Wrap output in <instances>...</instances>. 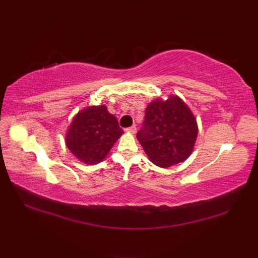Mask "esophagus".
I'll return each mask as SVG.
<instances>
[{
	"mask_svg": "<svg viewBox=\"0 0 258 258\" xmlns=\"http://www.w3.org/2000/svg\"><path fill=\"white\" fill-rule=\"evenodd\" d=\"M126 132H128V133H131V134H135V132H136V126L133 125V126H131V127L126 128Z\"/></svg>",
	"mask_w": 258,
	"mask_h": 258,
	"instance_id": "esophagus-1",
	"label": "esophagus"
}]
</instances>
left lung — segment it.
I'll use <instances>...</instances> for the list:
<instances>
[{"instance_id": "obj_1", "label": "left lung", "mask_w": 258, "mask_h": 258, "mask_svg": "<svg viewBox=\"0 0 258 258\" xmlns=\"http://www.w3.org/2000/svg\"><path fill=\"white\" fill-rule=\"evenodd\" d=\"M199 133L196 117L182 98L157 97L145 109L138 140L149 160L167 168L184 162L193 153Z\"/></svg>"}]
</instances>
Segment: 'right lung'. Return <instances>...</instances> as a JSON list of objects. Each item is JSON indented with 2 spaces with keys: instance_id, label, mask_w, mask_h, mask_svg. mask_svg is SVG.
Masks as SVG:
<instances>
[{
  "instance_id": "add662e5",
  "label": "right lung",
  "mask_w": 258,
  "mask_h": 258,
  "mask_svg": "<svg viewBox=\"0 0 258 258\" xmlns=\"http://www.w3.org/2000/svg\"><path fill=\"white\" fill-rule=\"evenodd\" d=\"M124 134L116 117L105 105H93L79 111L69 125L65 144L82 163L94 165L102 162Z\"/></svg>"
}]
</instances>
